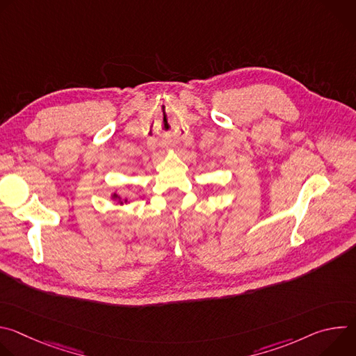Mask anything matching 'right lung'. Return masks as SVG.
I'll return each mask as SVG.
<instances>
[{"label": "right lung", "mask_w": 356, "mask_h": 356, "mask_svg": "<svg viewBox=\"0 0 356 356\" xmlns=\"http://www.w3.org/2000/svg\"><path fill=\"white\" fill-rule=\"evenodd\" d=\"M111 198L114 200V201H117L118 202V204H129V200L128 198H122L120 194H117V193H111Z\"/></svg>", "instance_id": "right-lung-1"}]
</instances>
